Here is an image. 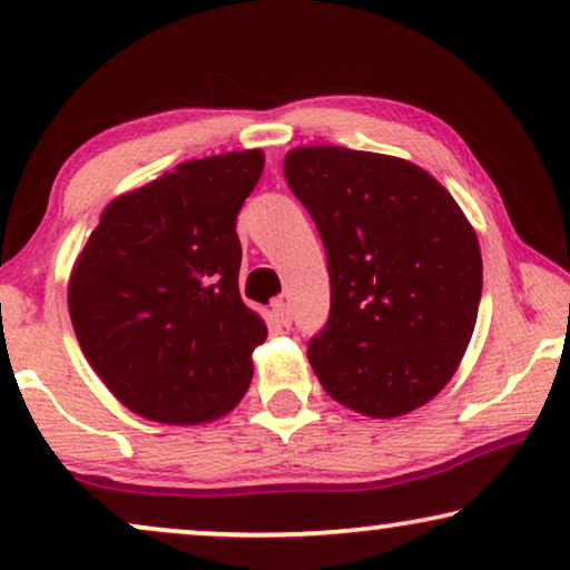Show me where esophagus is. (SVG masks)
Instances as JSON below:
<instances>
[{
  "mask_svg": "<svg viewBox=\"0 0 570 570\" xmlns=\"http://www.w3.org/2000/svg\"><path fill=\"white\" fill-rule=\"evenodd\" d=\"M272 314H275V318L283 326H291L293 324V311H291V306H287L285 301H277L275 308H272Z\"/></svg>",
  "mask_w": 570,
  "mask_h": 570,
  "instance_id": "1",
  "label": "esophagus"
}]
</instances>
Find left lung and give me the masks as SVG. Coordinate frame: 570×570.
<instances>
[{"instance_id": "left-lung-1", "label": "left lung", "mask_w": 570, "mask_h": 570, "mask_svg": "<svg viewBox=\"0 0 570 570\" xmlns=\"http://www.w3.org/2000/svg\"><path fill=\"white\" fill-rule=\"evenodd\" d=\"M285 178L314 217L332 306L308 342L324 392L400 417L454 376L478 322L482 256L454 197L407 160L298 147Z\"/></svg>"}]
</instances>
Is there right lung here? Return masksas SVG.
<instances>
[{
	"mask_svg": "<svg viewBox=\"0 0 570 570\" xmlns=\"http://www.w3.org/2000/svg\"><path fill=\"white\" fill-rule=\"evenodd\" d=\"M262 170V150L181 163L114 199L75 264L77 342L139 417L205 423L252 384L267 324L240 301L236 220Z\"/></svg>",
	"mask_w": 570,
	"mask_h": 570,
	"instance_id": "obj_1",
	"label": "right lung"
}]
</instances>
